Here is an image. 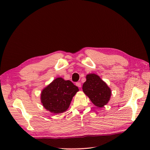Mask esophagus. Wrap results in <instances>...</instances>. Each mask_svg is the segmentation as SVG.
Returning <instances> with one entry per match:
<instances>
[{
    "mask_svg": "<svg viewBox=\"0 0 150 150\" xmlns=\"http://www.w3.org/2000/svg\"><path fill=\"white\" fill-rule=\"evenodd\" d=\"M76 85H77V86H78L79 88L81 87V82H76Z\"/></svg>",
    "mask_w": 150,
    "mask_h": 150,
    "instance_id": "esophagus-1",
    "label": "esophagus"
}]
</instances>
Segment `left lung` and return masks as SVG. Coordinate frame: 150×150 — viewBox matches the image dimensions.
Wrapping results in <instances>:
<instances>
[{"label": "left lung", "mask_w": 150, "mask_h": 150, "mask_svg": "<svg viewBox=\"0 0 150 150\" xmlns=\"http://www.w3.org/2000/svg\"><path fill=\"white\" fill-rule=\"evenodd\" d=\"M82 90L97 107H103L110 100L111 90L98 75L91 73L86 76V81L83 84Z\"/></svg>", "instance_id": "left-lung-1"}]
</instances>
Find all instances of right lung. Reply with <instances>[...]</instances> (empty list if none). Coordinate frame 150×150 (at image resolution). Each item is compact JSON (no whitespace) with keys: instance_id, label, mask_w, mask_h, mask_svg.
Wrapping results in <instances>:
<instances>
[{"instance_id":"obj_1","label":"right lung","mask_w":150,"mask_h":150,"mask_svg":"<svg viewBox=\"0 0 150 150\" xmlns=\"http://www.w3.org/2000/svg\"><path fill=\"white\" fill-rule=\"evenodd\" d=\"M78 91V87L72 82L57 78L42 90L41 103L50 112L61 113L69 108L73 97Z\"/></svg>"}]
</instances>
